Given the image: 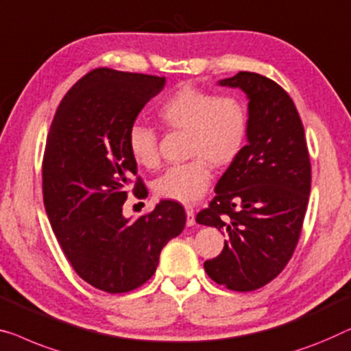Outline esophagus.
Returning a JSON list of instances; mask_svg holds the SVG:
<instances>
[{
    "label": "esophagus",
    "mask_w": 351,
    "mask_h": 351,
    "mask_svg": "<svg viewBox=\"0 0 351 351\" xmlns=\"http://www.w3.org/2000/svg\"><path fill=\"white\" fill-rule=\"evenodd\" d=\"M185 212H186V225L193 226L195 225V209L191 206H185Z\"/></svg>",
    "instance_id": "obj_1"
}]
</instances>
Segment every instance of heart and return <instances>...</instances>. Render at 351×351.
<instances>
[{
	"label": "heart",
	"instance_id": "obj_1",
	"mask_svg": "<svg viewBox=\"0 0 351 351\" xmlns=\"http://www.w3.org/2000/svg\"><path fill=\"white\" fill-rule=\"evenodd\" d=\"M156 115L167 128L186 131V155L191 160L158 177L155 193L163 199L190 204L209 186L212 165L226 167L241 156L250 125L247 106L237 96H217L185 85L160 106ZM126 145L138 166L155 169L160 165L156 133L149 126H131Z\"/></svg>",
	"mask_w": 351,
	"mask_h": 351
}]
</instances>
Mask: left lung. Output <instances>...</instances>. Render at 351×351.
<instances>
[{
	"instance_id": "8db88e82",
	"label": "left lung",
	"mask_w": 351,
	"mask_h": 351,
	"mask_svg": "<svg viewBox=\"0 0 351 351\" xmlns=\"http://www.w3.org/2000/svg\"><path fill=\"white\" fill-rule=\"evenodd\" d=\"M218 85L245 93L248 138L196 221L226 237L220 255L204 263L207 276L228 289L253 291L274 280L296 248L311 195V160L296 106L280 85L247 71Z\"/></svg>"
}]
</instances>
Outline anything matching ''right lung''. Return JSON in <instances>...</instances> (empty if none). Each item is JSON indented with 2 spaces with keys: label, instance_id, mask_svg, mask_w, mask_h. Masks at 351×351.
Returning a JSON list of instances; mask_svg holds the SVG:
<instances>
[{
  "label": "right lung",
  "instance_id": "1",
  "mask_svg": "<svg viewBox=\"0 0 351 351\" xmlns=\"http://www.w3.org/2000/svg\"><path fill=\"white\" fill-rule=\"evenodd\" d=\"M156 75L93 69L66 93L50 126L43 161L50 226L80 278L106 293H126L154 276L160 253L184 231L176 201L149 215H123L138 165L126 136L144 106L165 88ZM147 193L138 179L134 193Z\"/></svg>",
  "mask_w": 351,
  "mask_h": 351
}]
</instances>
